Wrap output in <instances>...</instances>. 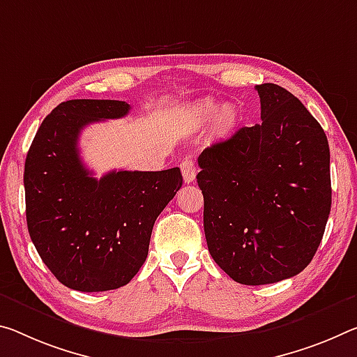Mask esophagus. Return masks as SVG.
I'll return each instance as SVG.
<instances>
[{
  "mask_svg": "<svg viewBox=\"0 0 357 357\" xmlns=\"http://www.w3.org/2000/svg\"><path fill=\"white\" fill-rule=\"evenodd\" d=\"M181 172H183V178H184V183H192V181L195 179V174H197V168H195V163L190 160V158H185V160L181 162Z\"/></svg>",
  "mask_w": 357,
  "mask_h": 357,
  "instance_id": "34e87169",
  "label": "esophagus"
}]
</instances>
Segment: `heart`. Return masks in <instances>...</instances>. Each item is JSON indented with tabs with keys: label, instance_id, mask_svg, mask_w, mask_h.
Masks as SVG:
<instances>
[{
	"label": "heart",
	"instance_id": "b5f03b06",
	"mask_svg": "<svg viewBox=\"0 0 357 357\" xmlns=\"http://www.w3.org/2000/svg\"><path fill=\"white\" fill-rule=\"evenodd\" d=\"M216 109L218 107L214 105L206 103L200 107V116L203 119H211L214 114H216ZM236 123H238V112H236L235 107L224 106L222 109L219 111L218 119H216L218 132L222 135H227L236 127Z\"/></svg>",
	"mask_w": 357,
	"mask_h": 357
}]
</instances>
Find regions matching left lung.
<instances>
[{
  "label": "left lung",
  "instance_id": "8db88e82",
  "mask_svg": "<svg viewBox=\"0 0 357 357\" xmlns=\"http://www.w3.org/2000/svg\"><path fill=\"white\" fill-rule=\"evenodd\" d=\"M260 119L199 155L208 251L231 280L271 284L301 273L329 219L331 152L301 100L256 86Z\"/></svg>",
  "mask_w": 357,
  "mask_h": 357
}]
</instances>
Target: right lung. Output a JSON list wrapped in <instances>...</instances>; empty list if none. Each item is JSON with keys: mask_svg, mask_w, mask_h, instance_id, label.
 <instances>
[{"mask_svg": "<svg viewBox=\"0 0 357 357\" xmlns=\"http://www.w3.org/2000/svg\"><path fill=\"white\" fill-rule=\"evenodd\" d=\"M119 100L63 101L44 119L25 160L26 225L43 262L81 292L126 286L149 251L158 214L183 185L181 169L92 176L77 141L89 123L127 116Z\"/></svg>", "mask_w": 357, "mask_h": 357, "instance_id": "obj_1", "label": "right lung"}]
</instances>
